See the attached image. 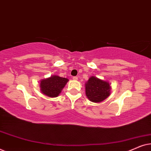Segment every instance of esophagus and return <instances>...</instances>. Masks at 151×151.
Returning <instances> with one entry per match:
<instances>
[{"instance_id": "obj_1", "label": "esophagus", "mask_w": 151, "mask_h": 151, "mask_svg": "<svg viewBox=\"0 0 151 151\" xmlns=\"http://www.w3.org/2000/svg\"><path fill=\"white\" fill-rule=\"evenodd\" d=\"M73 80H78V78L77 77V76H74V77H73Z\"/></svg>"}]
</instances>
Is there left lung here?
Listing matches in <instances>:
<instances>
[{
    "instance_id": "8db88e82",
    "label": "left lung",
    "mask_w": 151,
    "mask_h": 151,
    "mask_svg": "<svg viewBox=\"0 0 151 151\" xmlns=\"http://www.w3.org/2000/svg\"><path fill=\"white\" fill-rule=\"evenodd\" d=\"M86 96L93 102H101L111 94L109 82L91 76L85 83Z\"/></svg>"
}]
</instances>
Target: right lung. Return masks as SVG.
Here are the masks:
<instances>
[{"label": "right lung", "mask_w": 151, "mask_h": 151, "mask_svg": "<svg viewBox=\"0 0 151 151\" xmlns=\"http://www.w3.org/2000/svg\"><path fill=\"white\" fill-rule=\"evenodd\" d=\"M69 80L58 76H51L50 78L40 81V91L45 96L50 98H55L59 96Z\"/></svg>", "instance_id": "1"}]
</instances>
